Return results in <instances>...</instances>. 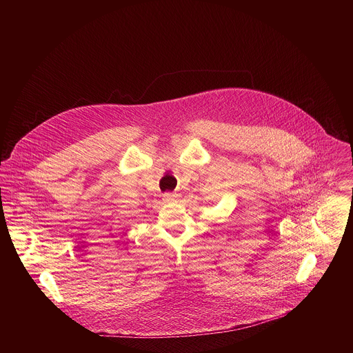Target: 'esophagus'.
I'll return each instance as SVG.
<instances>
[{"instance_id":"esophagus-1","label":"esophagus","mask_w":353,"mask_h":353,"mask_svg":"<svg viewBox=\"0 0 353 353\" xmlns=\"http://www.w3.org/2000/svg\"><path fill=\"white\" fill-rule=\"evenodd\" d=\"M163 199H165V203H177L179 201V194H176V192H166L165 195H163Z\"/></svg>"}]
</instances>
